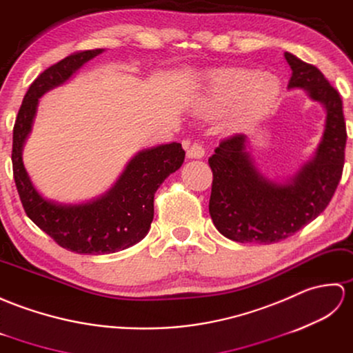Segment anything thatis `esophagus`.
Masks as SVG:
<instances>
[{
  "instance_id": "1",
  "label": "esophagus",
  "mask_w": 353,
  "mask_h": 353,
  "mask_svg": "<svg viewBox=\"0 0 353 353\" xmlns=\"http://www.w3.org/2000/svg\"><path fill=\"white\" fill-rule=\"evenodd\" d=\"M205 155V150H203L201 143H192L189 146V150H187V157L189 159H202V157Z\"/></svg>"
}]
</instances>
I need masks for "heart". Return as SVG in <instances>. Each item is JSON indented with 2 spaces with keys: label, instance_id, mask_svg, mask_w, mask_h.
<instances>
[{
  "label": "heart",
  "instance_id": "b5f03b06",
  "mask_svg": "<svg viewBox=\"0 0 353 353\" xmlns=\"http://www.w3.org/2000/svg\"><path fill=\"white\" fill-rule=\"evenodd\" d=\"M281 84L273 77L246 68H222L203 75L193 108L202 117L231 110L234 127H250L265 119L279 103Z\"/></svg>",
  "mask_w": 353,
  "mask_h": 353
}]
</instances>
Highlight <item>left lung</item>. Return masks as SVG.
Returning <instances> with one entry per match:
<instances>
[{"mask_svg": "<svg viewBox=\"0 0 353 353\" xmlns=\"http://www.w3.org/2000/svg\"><path fill=\"white\" fill-rule=\"evenodd\" d=\"M288 89H305L326 108V123L316 155L290 179L269 181L246 152V136L223 139L208 159L213 172L210 216L232 241L270 245L284 240L323 213L339 185L346 148L343 101L320 70L290 52Z\"/></svg>", "mask_w": 353, "mask_h": 353, "instance_id": "left-lung-1", "label": "left lung"}]
</instances>
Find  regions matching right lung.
<instances>
[{"label":"right lung","mask_w":353,"mask_h":353,"mask_svg":"<svg viewBox=\"0 0 353 353\" xmlns=\"http://www.w3.org/2000/svg\"><path fill=\"white\" fill-rule=\"evenodd\" d=\"M103 51H78L45 69L23 97L13 127V178L27 216L61 248L88 255L113 254L146 236L154 219V194L181 168L185 157L176 142L139 152L104 196L78 205L48 201L34 189L23 168L22 146L31 131L37 101Z\"/></svg>","instance_id":"add662e5"}]
</instances>
